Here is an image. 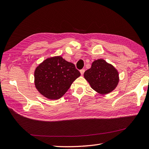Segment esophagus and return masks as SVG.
<instances>
[{
    "mask_svg": "<svg viewBox=\"0 0 149 149\" xmlns=\"http://www.w3.org/2000/svg\"><path fill=\"white\" fill-rule=\"evenodd\" d=\"M84 72H85V70H84V69H82V70H80V72H81V75H83L84 73Z\"/></svg>",
    "mask_w": 149,
    "mask_h": 149,
    "instance_id": "esophagus-1",
    "label": "esophagus"
}]
</instances>
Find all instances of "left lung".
I'll list each match as a JSON object with an SVG mask.
<instances>
[{
	"label": "left lung",
	"mask_w": 149,
	"mask_h": 149,
	"mask_svg": "<svg viewBox=\"0 0 149 149\" xmlns=\"http://www.w3.org/2000/svg\"><path fill=\"white\" fill-rule=\"evenodd\" d=\"M84 77L93 89L102 95L115 89L120 80L119 73L114 67L101 58L94 61Z\"/></svg>",
	"instance_id": "left-lung-1"
}]
</instances>
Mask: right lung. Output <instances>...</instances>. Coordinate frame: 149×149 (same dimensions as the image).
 I'll use <instances>...</instances> for the list:
<instances>
[{
    "label": "right lung",
    "instance_id": "obj_1",
    "mask_svg": "<svg viewBox=\"0 0 149 149\" xmlns=\"http://www.w3.org/2000/svg\"><path fill=\"white\" fill-rule=\"evenodd\" d=\"M35 85L41 95L49 100L62 97L81 73L74 63L61 56L49 57L38 65L34 73Z\"/></svg>",
    "mask_w": 149,
    "mask_h": 149
}]
</instances>
